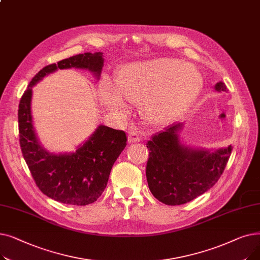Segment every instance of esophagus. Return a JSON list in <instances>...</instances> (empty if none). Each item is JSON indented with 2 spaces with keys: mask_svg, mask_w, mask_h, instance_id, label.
Returning a JSON list of instances; mask_svg holds the SVG:
<instances>
[{
  "mask_svg": "<svg viewBox=\"0 0 260 260\" xmlns=\"http://www.w3.org/2000/svg\"><path fill=\"white\" fill-rule=\"evenodd\" d=\"M141 140V136L137 132H129L128 133V141L129 142H139Z\"/></svg>",
  "mask_w": 260,
  "mask_h": 260,
  "instance_id": "1",
  "label": "esophagus"
}]
</instances>
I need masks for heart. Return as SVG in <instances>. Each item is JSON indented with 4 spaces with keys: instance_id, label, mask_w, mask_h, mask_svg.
Listing matches in <instances>:
<instances>
[{
    "instance_id": "b5f03b06",
    "label": "heart",
    "mask_w": 260,
    "mask_h": 260,
    "mask_svg": "<svg viewBox=\"0 0 260 260\" xmlns=\"http://www.w3.org/2000/svg\"><path fill=\"white\" fill-rule=\"evenodd\" d=\"M202 86L203 78L196 67L178 59L162 58L123 66L115 80L116 94L103 88L101 101L117 114L124 111L122 101L140 104L146 122L165 124L197 99Z\"/></svg>"
}]
</instances>
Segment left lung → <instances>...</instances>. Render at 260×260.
<instances>
[{"label": "left lung", "mask_w": 260, "mask_h": 260, "mask_svg": "<svg viewBox=\"0 0 260 260\" xmlns=\"http://www.w3.org/2000/svg\"><path fill=\"white\" fill-rule=\"evenodd\" d=\"M226 91L222 82L215 86ZM181 123L154 134L147 141L149 151L146 163V179L156 199L168 206H180L206 193L219 180L232 146L209 152L180 145L177 132Z\"/></svg>", "instance_id": "8db88e82"}]
</instances>
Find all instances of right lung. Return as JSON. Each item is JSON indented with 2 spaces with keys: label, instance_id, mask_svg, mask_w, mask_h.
Masks as SVG:
<instances>
[{
  "label": "right lung",
  "instance_id": "obj_1",
  "mask_svg": "<svg viewBox=\"0 0 260 260\" xmlns=\"http://www.w3.org/2000/svg\"><path fill=\"white\" fill-rule=\"evenodd\" d=\"M86 68L99 77L101 52L79 53L42 68L30 81L19 104L18 120L23 157L39 189L49 198L73 206H86L104 192L115 161L126 146V134L100 125L75 153L52 155L41 147L32 125V86L58 68Z\"/></svg>",
  "mask_w": 260,
  "mask_h": 260
}]
</instances>
